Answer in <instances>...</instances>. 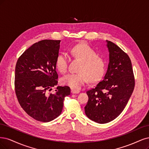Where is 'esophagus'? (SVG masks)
Masks as SVG:
<instances>
[{
    "mask_svg": "<svg viewBox=\"0 0 149 149\" xmlns=\"http://www.w3.org/2000/svg\"><path fill=\"white\" fill-rule=\"evenodd\" d=\"M80 92L79 90H75V89H72L71 90V93H73V94H77V93H79Z\"/></svg>",
    "mask_w": 149,
    "mask_h": 149,
    "instance_id": "esophagus-1",
    "label": "esophagus"
}]
</instances>
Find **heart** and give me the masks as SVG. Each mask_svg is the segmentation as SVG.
<instances>
[{
  "label": "heart",
  "instance_id": "b5f03b06",
  "mask_svg": "<svg viewBox=\"0 0 149 149\" xmlns=\"http://www.w3.org/2000/svg\"><path fill=\"white\" fill-rule=\"evenodd\" d=\"M70 53L81 61L78 69L79 72L69 74L61 79L62 83L73 89H80L88 82L96 83L103 77L106 64L104 61L97 56V52L85 43L75 46L70 49ZM56 64L57 69L62 74H65L68 69L69 57L62 53L57 57Z\"/></svg>",
  "mask_w": 149,
  "mask_h": 149
}]
</instances>
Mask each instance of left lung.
Instances as JSON below:
<instances>
[{
    "mask_svg": "<svg viewBox=\"0 0 149 149\" xmlns=\"http://www.w3.org/2000/svg\"><path fill=\"white\" fill-rule=\"evenodd\" d=\"M107 42L109 53L107 73L95 88L87 92L88 100L85 107L87 116L100 124L111 121L122 113L135 86L129 56L113 42Z\"/></svg>",
    "mask_w": 149,
    "mask_h": 149,
    "instance_id": "obj_1",
    "label": "left lung"
}]
</instances>
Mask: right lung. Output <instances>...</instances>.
Segmentation results:
<instances>
[{"mask_svg": "<svg viewBox=\"0 0 149 149\" xmlns=\"http://www.w3.org/2000/svg\"><path fill=\"white\" fill-rule=\"evenodd\" d=\"M60 40H45L33 44L19 57L15 67V90L20 106L30 116L41 122H49L61 114L68 86L57 85L56 61Z\"/></svg>", "mask_w": 149, "mask_h": 149, "instance_id": "add662e5", "label": "right lung"}]
</instances>
